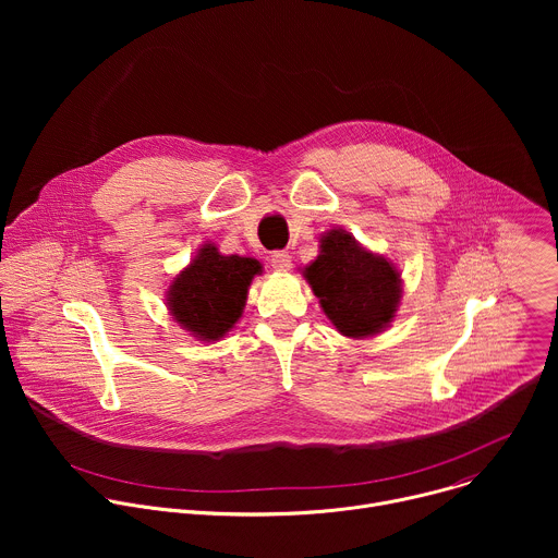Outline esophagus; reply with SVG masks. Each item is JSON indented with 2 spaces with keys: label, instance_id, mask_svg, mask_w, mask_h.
I'll list each match as a JSON object with an SVG mask.
<instances>
[{
  "label": "esophagus",
  "instance_id": "obj_1",
  "mask_svg": "<svg viewBox=\"0 0 558 558\" xmlns=\"http://www.w3.org/2000/svg\"><path fill=\"white\" fill-rule=\"evenodd\" d=\"M271 267L276 271H289L291 269V256L289 252H274L271 254Z\"/></svg>",
  "mask_w": 558,
  "mask_h": 558
}]
</instances>
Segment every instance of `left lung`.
Returning a JSON list of instances; mask_svg holds the SVG:
<instances>
[{
  "label": "left lung",
  "mask_w": 558,
  "mask_h": 558,
  "mask_svg": "<svg viewBox=\"0 0 558 558\" xmlns=\"http://www.w3.org/2000/svg\"><path fill=\"white\" fill-rule=\"evenodd\" d=\"M313 293L342 336L368 338L388 327L400 306V271L362 250L342 229L323 235L320 256L304 269Z\"/></svg>",
  "instance_id": "left-lung-1"
}]
</instances>
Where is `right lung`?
<instances>
[{"instance_id": "right-lung-1", "label": "right lung", "mask_w": 558, "mask_h": 558, "mask_svg": "<svg viewBox=\"0 0 558 558\" xmlns=\"http://www.w3.org/2000/svg\"><path fill=\"white\" fill-rule=\"evenodd\" d=\"M260 269L254 258L222 256L214 245H205L170 287L174 320L201 340L222 338L243 315L250 282Z\"/></svg>"}]
</instances>
